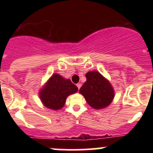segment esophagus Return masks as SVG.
I'll return each instance as SVG.
<instances>
[{
    "instance_id": "1",
    "label": "esophagus",
    "mask_w": 153,
    "mask_h": 153,
    "mask_svg": "<svg viewBox=\"0 0 153 153\" xmlns=\"http://www.w3.org/2000/svg\"><path fill=\"white\" fill-rule=\"evenodd\" d=\"M77 86H78V89H80V88L81 87V83H79V84H77Z\"/></svg>"
}]
</instances>
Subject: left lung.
<instances>
[{"instance_id":"obj_1","label":"left lung","mask_w":153,"mask_h":153,"mask_svg":"<svg viewBox=\"0 0 153 153\" xmlns=\"http://www.w3.org/2000/svg\"><path fill=\"white\" fill-rule=\"evenodd\" d=\"M86 78V82L79 89V93L93 109L107 107L115 97V91L110 82L98 71L88 72Z\"/></svg>"}]
</instances>
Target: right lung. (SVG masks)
Masks as SVG:
<instances>
[{"mask_svg": "<svg viewBox=\"0 0 153 153\" xmlns=\"http://www.w3.org/2000/svg\"><path fill=\"white\" fill-rule=\"evenodd\" d=\"M78 89L69 79L55 73L40 89L39 98L46 107L59 110L64 107L67 97L76 93Z\"/></svg>", "mask_w": 153, "mask_h": 153, "instance_id": "1", "label": "right lung"}]
</instances>
